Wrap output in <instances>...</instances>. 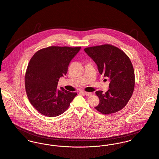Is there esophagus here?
Returning a JSON list of instances; mask_svg holds the SVG:
<instances>
[{"mask_svg": "<svg viewBox=\"0 0 159 159\" xmlns=\"http://www.w3.org/2000/svg\"><path fill=\"white\" fill-rule=\"evenodd\" d=\"M84 93L87 96H90L92 95V93H90V92H84Z\"/></svg>", "mask_w": 159, "mask_h": 159, "instance_id": "esophagus-1", "label": "esophagus"}]
</instances>
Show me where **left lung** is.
<instances>
[{"label":"left lung","mask_w":159,"mask_h":159,"mask_svg":"<svg viewBox=\"0 0 159 159\" xmlns=\"http://www.w3.org/2000/svg\"><path fill=\"white\" fill-rule=\"evenodd\" d=\"M84 50L97 64L100 74L111 80L107 92H96L99 103L95 109L104 115L120 111L127 105L134 88V69L129 57L111 44L87 47Z\"/></svg>","instance_id":"8db88e82"}]
</instances>
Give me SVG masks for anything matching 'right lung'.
Listing matches in <instances>:
<instances>
[{
    "label": "right lung",
    "mask_w": 159,
    "mask_h": 159,
    "mask_svg": "<svg viewBox=\"0 0 159 159\" xmlns=\"http://www.w3.org/2000/svg\"><path fill=\"white\" fill-rule=\"evenodd\" d=\"M80 47L51 46L37 51L31 58L25 74L27 96L32 106L47 117L64 112L77 95L63 87L57 89L59 79L66 75L69 64Z\"/></svg>",
    "instance_id": "add662e5"
}]
</instances>
